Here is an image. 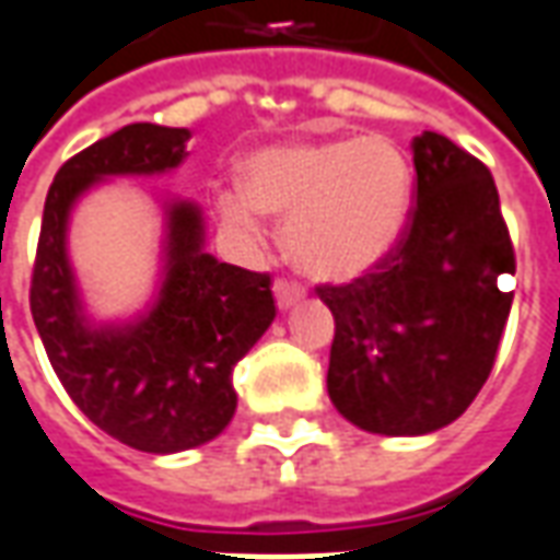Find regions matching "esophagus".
Returning <instances> with one entry per match:
<instances>
[{
    "mask_svg": "<svg viewBox=\"0 0 560 560\" xmlns=\"http://www.w3.org/2000/svg\"><path fill=\"white\" fill-rule=\"evenodd\" d=\"M272 291H276V303H279V310H291V306H296V303L306 296V291H303L300 284H294V281H284V279L276 281V284H272Z\"/></svg>",
    "mask_w": 560,
    "mask_h": 560,
    "instance_id": "1",
    "label": "esophagus"
}]
</instances>
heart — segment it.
I'll return each instance as SVG.
<instances>
[{
	"label": "heart",
	"instance_id": "1",
	"mask_svg": "<svg viewBox=\"0 0 560 560\" xmlns=\"http://www.w3.org/2000/svg\"><path fill=\"white\" fill-rule=\"evenodd\" d=\"M413 174L386 137L291 143L250 159L245 189L217 196V217L242 242H260L266 217L284 220V250L318 281H352L398 245Z\"/></svg>",
	"mask_w": 560,
	"mask_h": 560
}]
</instances>
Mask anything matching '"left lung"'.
<instances>
[{
    "label": "left lung",
    "mask_w": 560,
    "mask_h": 560,
    "mask_svg": "<svg viewBox=\"0 0 560 560\" xmlns=\"http://www.w3.org/2000/svg\"><path fill=\"white\" fill-rule=\"evenodd\" d=\"M417 205L374 272L318 288L334 312L328 395L374 435H429L475 401L503 337L515 276L490 171L435 131L413 137Z\"/></svg>",
    "instance_id": "obj_1"
}]
</instances>
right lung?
I'll return each mask as SVG.
<instances>
[{
	"label": "right lung",
	"mask_w": 560,
	"mask_h": 560,
	"mask_svg": "<svg viewBox=\"0 0 560 560\" xmlns=\"http://www.w3.org/2000/svg\"><path fill=\"white\" fill-rule=\"evenodd\" d=\"M186 128L137 121L57 171L45 199L30 310L48 361L75 408L143 454H180L217 439L235 413L232 371L276 318L266 272L205 250L196 201H162V269L152 303L128 322H94L72 272L70 217L109 177L168 174Z\"/></svg>",
	"instance_id": "obj_1"
}]
</instances>
